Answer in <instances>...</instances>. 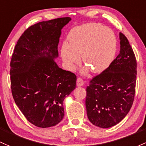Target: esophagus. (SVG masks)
<instances>
[{
  "mask_svg": "<svg viewBox=\"0 0 146 146\" xmlns=\"http://www.w3.org/2000/svg\"><path fill=\"white\" fill-rule=\"evenodd\" d=\"M84 85V81L81 78H78L77 79V85L79 86V87H81Z\"/></svg>",
  "mask_w": 146,
  "mask_h": 146,
  "instance_id": "obj_1",
  "label": "esophagus"
}]
</instances>
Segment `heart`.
Masks as SVG:
<instances>
[{"mask_svg": "<svg viewBox=\"0 0 146 146\" xmlns=\"http://www.w3.org/2000/svg\"><path fill=\"white\" fill-rule=\"evenodd\" d=\"M70 43L64 42L61 57L69 70L81 61L95 73L104 71L115 58L117 41L113 31L99 23H88L75 27L68 36Z\"/></svg>", "mask_w": 146, "mask_h": 146, "instance_id": "obj_1", "label": "heart"}]
</instances>
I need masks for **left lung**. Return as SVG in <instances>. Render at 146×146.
Instances as JSON below:
<instances>
[{"label":"left lung","instance_id":"8db88e82","mask_svg":"<svg viewBox=\"0 0 146 146\" xmlns=\"http://www.w3.org/2000/svg\"><path fill=\"white\" fill-rule=\"evenodd\" d=\"M120 51L108 68L87 86L85 105L90 122L108 128L123 119L132 106L136 92V56L128 39L119 33Z\"/></svg>","mask_w":146,"mask_h":146}]
</instances>
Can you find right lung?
I'll list each match as a JSON object with an SVG mask.
<instances>
[{
    "mask_svg": "<svg viewBox=\"0 0 146 146\" xmlns=\"http://www.w3.org/2000/svg\"><path fill=\"white\" fill-rule=\"evenodd\" d=\"M61 17L29 27L18 40L10 61L13 99L27 120L53 127L64 115L63 101L73 91L77 77L56 65L61 30L70 21Z\"/></svg>",
    "mask_w": 146,
    "mask_h": 146,
    "instance_id": "obj_1",
    "label": "right lung"
}]
</instances>
